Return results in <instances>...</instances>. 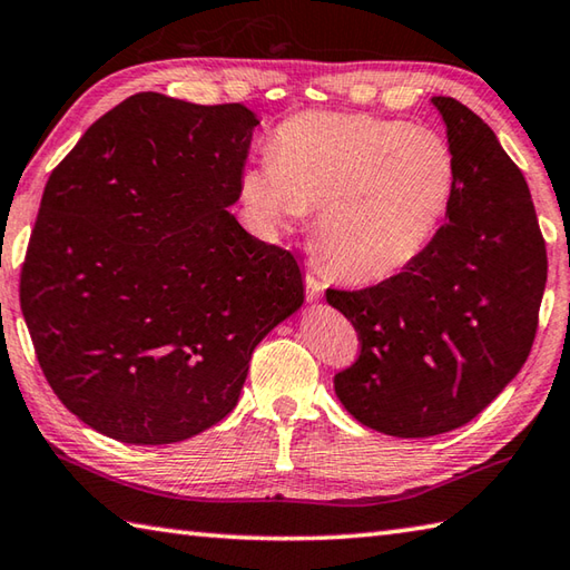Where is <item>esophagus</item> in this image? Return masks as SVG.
Masks as SVG:
<instances>
[{"label": "esophagus", "instance_id": "obj_1", "mask_svg": "<svg viewBox=\"0 0 570 570\" xmlns=\"http://www.w3.org/2000/svg\"><path fill=\"white\" fill-rule=\"evenodd\" d=\"M324 292H326V284L321 282L318 276L306 274V296H308V302H318V298L324 296Z\"/></svg>", "mask_w": 570, "mask_h": 570}]
</instances>
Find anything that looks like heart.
I'll return each instance as SVG.
<instances>
[{"mask_svg": "<svg viewBox=\"0 0 570 570\" xmlns=\"http://www.w3.org/2000/svg\"><path fill=\"white\" fill-rule=\"evenodd\" d=\"M456 191L451 144L429 127L308 111L274 131L242 177L254 219L284 226L318 209L316 249L351 282H384L429 249Z\"/></svg>", "mask_w": 570, "mask_h": 570, "instance_id": "b5f03b06", "label": "heart"}]
</instances>
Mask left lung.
<instances>
[{"instance_id":"left-lung-1","label":"left lung","mask_w":570,"mask_h":570,"mask_svg":"<svg viewBox=\"0 0 570 570\" xmlns=\"http://www.w3.org/2000/svg\"><path fill=\"white\" fill-rule=\"evenodd\" d=\"M431 105L456 157L446 224L401 274L326 292L361 341L356 364L334 379L341 406L399 439L459 429L511 384L531 354L548 274L521 169L469 107Z\"/></svg>"}]
</instances>
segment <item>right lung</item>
<instances>
[{
  "mask_svg": "<svg viewBox=\"0 0 570 570\" xmlns=\"http://www.w3.org/2000/svg\"><path fill=\"white\" fill-rule=\"evenodd\" d=\"M256 124L244 105L139 91L45 186L19 302L51 391L114 441L219 423L258 341L304 304L294 254L229 212Z\"/></svg>",
  "mask_w": 570,
  "mask_h": 570,
  "instance_id": "add662e5",
  "label": "right lung"
}]
</instances>
